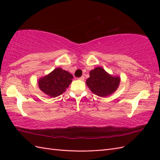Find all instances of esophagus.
<instances>
[{
    "instance_id": "1",
    "label": "esophagus",
    "mask_w": 160,
    "mask_h": 160,
    "mask_svg": "<svg viewBox=\"0 0 160 160\" xmlns=\"http://www.w3.org/2000/svg\"><path fill=\"white\" fill-rule=\"evenodd\" d=\"M79 80H82V81H84V76H82V77L79 78Z\"/></svg>"
}]
</instances>
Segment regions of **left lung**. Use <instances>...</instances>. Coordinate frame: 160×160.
Here are the masks:
<instances>
[{"mask_svg": "<svg viewBox=\"0 0 160 160\" xmlns=\"http://www.w3.org/2000/svg\"><path fill=\"white\" fill-rule=\"evenodd\" d=\"M90 77L86 81L89 89L102 98L113 94L120 85V77L112 76L102 67H96L89 72Z\"/></svg>", "mask_w": 160, "mask_h": 160, "instance_id": "obj_1", "label": "left lung"}]
</instances>
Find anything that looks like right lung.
Listing matches in <instances>:
<instances>
[{"label": "right lung", "instance_id": "1", "mask_svg": "<svg viewBox=\"0 0 160 160\" xmlns=\"http://www.w3.org/2000/svg\"><path fill=\"white\" fill-rule=\"evenodd\" d=\"M73 76L62 68H56L52 72L38 79L39 89L51 98H56L65 92L72 82Z\"/></svg>", "mask_w": 160, "mask_h": 160}]
</instances>
